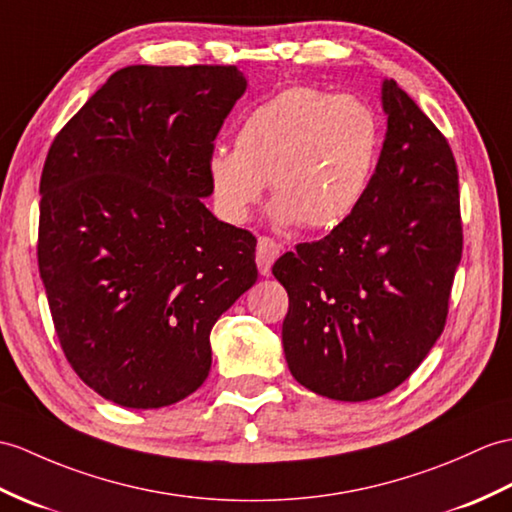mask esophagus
Masks as SVG:
<instances>
[{
	"label": "esophagus",
	"instance_id": "esophagus-1",
	"mask_svg": "<svg viewBox=\"0 0 512 512\" xmlns=\"http://www.w3.org/2000/svg\"><path fill=\"white\" fill-rule=\"evenodd\" d=\"M281 255V246L270 240V237H259L257 240V253H255V261H257V268H259V275L261 277H268L272 264L279 259Z\"/></svg>",
	"mask_w": 512,
	"mask_h": 512
}]
</instances>
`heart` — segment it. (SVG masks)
Instances as JSON below:
<instances>
[{
	"label": "heart",
	"instance_id": "b5f03b06",
	"mask_svg": "<svg viewBox=\"0 0 512 512\" xmlns=\"http://www.w3.org/2000/svg\"><path fill=\"white\" fill-rule=\"evenodd\" d=\"M379 126L351 95L292 87L257 104L235 130V150L216 146L207 176L220 216L244 224L270 181L279 227L334 229L360 205L375 172Z\"/></svg>",
	"mask_w": 512,
	"mask_h": 512
}]
</instances>
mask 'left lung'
<instances>
[{
	"label": "left lung",
	"mask_w": 512,
	"mask_h": 512,
	"mask_svg": "<svg viewBox=\"0 0 512 512\" xmlns=\"http://www.w3.org/2000/svg\"><path fill=\"white\" fill-rule=\"evenodd\" d=\"M375 174L351 216L272 266L290 296L281 340L292 377L336 401L382 397L441 338L462 255L458 170L430 117L395 80Z\"/></svg>",
	"instance_id": "left-lung-1"
}]
</instances>
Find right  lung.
Wrapping results in <instances>:
<instances>
[{
  "instance_id": "right-lung-1",
  "label": "right lung",
  "mask_w": 512,
  "mask_h": 512,
  "mask_svg": "<svg viewBox=\"0 0 512 512\" xmlns=\"http://www.w3.org/2000/svg\"><path fill=\"white\" fill-rule=\"evenodd\" d=\"M248 82L231 65H130L47 152L39 270L78 377L152 410L198 390L211 329L257 281L253 233L218 220L207 157Z\"/></svg>"
}]
</instances>
